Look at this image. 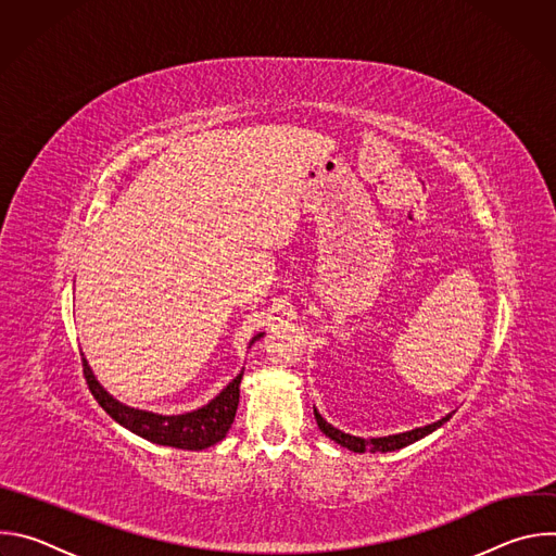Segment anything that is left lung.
<instances>
[{
	"label": "left lung",
	"mask_w": 556,
	"mask_h": 556,
	"mask_svg": "<svg viewBox=\"0 0 556 556\" xmlns=\"http://www.w3.org/2000/svg\"><path fill=\"white\" fill-rule=\"evenodd\" d=\"M451 416H453V412L446 414L444 418H440L438 422H431V425H425V427H416V429L403 431V433L382 435V438H361V435H350V433H345V431L332 427L328 420H324V416H321L319 412L314 409V418H316V425H319V429H321L330 440H334L337 444H341V446H345V448H350V451H354V453H365V451H369V453H389V451H399V448L409 446V444L422 440L425 435L433 433V431L440 429L444 422H448Z\"/></svg>",
	"instance_id": "8db88e82"
}]
</instances>
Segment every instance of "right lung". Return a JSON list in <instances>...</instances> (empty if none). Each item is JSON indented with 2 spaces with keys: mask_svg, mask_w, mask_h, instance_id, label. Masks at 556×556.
Instances as JSON below:
<instances>
[{
  "mask_svg": "<svg viewBox=\"0 0 556 556\" xmlns=\"http://www.w3.org/2000/svg\"><path fill=\"white\" fill-rule=\"evenodd\" d=\"M262 337H264V332L253 337V341L249 345H253ZM84 374H86V380L90 384V391L97 399V403L121 427L129 429L131 433L140 435L153 444L187 448V451H202V448H208L226 438V433L235 420L237 405H240V382L244 376V371L237 374L215 395L213 401H208L200 409L178 414V416H163V414L136 409V407H129V405H123L121 401H116L114 395L97 380L86 356H84Z\"/></svg>",
  "mask_w": 556,
  "mask_h": 556,
  "instance_id": "obj_1",
  "label": "right lung"
}]
</instances>
